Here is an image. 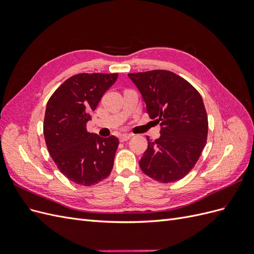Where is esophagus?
<instances>
[{"label": "esophagus", "instance_id": "34e87169", "mask_svg": "<svg viewBox=\"0 0 254 254\" xmlns=\"http://www.w3.org/2000/svg\"><path fill=\"white\" fill-rule=\"evenodd\" d=\"M132 136V134H129V133H122V134H120V141L121 142H125V141H127V140H129L130 137Z\"/></svg>", "mask_w": 254, "mask_h": 254}]
</instances>
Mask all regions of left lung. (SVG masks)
<instances>
[{"mask_svg": "<svg viewBox=\"0 0 254 254\" xmlns=\"http://www.w3.org/2000/svg\"><path fill=\"white\" fill-rule=\"evenodd\" d=\"M160 124V137L148 141L140 167L153 180L182 179L200 157L207 136V115L199 92L177 74L155 70L128 74Z\"/></svg>", "mask_w": 254, "mask_h": 254, "instance_id": "8db88e82", "label": "left lung"}]
</instances>
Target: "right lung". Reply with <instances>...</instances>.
<instances>
[{"label": "right lung", "instance_id": "1", "mask_svg": "<svg viewBox=\"0 0 254 254\" xmlns=\"http://www.w3.org/2000/svg\"><path fill=\"white\" fill-rule=\"evenodd\" d=\"M118 76V73L74 75L48 102L43 133L49 152L58 170L80 186L101 182L112 171L119 139L88 132L87 123Z\"/></svg>", "mask_w": 254, "mask_h": 254}]
</instances>
